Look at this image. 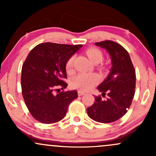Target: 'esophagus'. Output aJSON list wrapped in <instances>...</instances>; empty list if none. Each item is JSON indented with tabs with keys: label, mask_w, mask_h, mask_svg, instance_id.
I'll return each mask as SVG.
<instances>
[{
	"label": "esophagus",
	"mask_w": 156,
	"mask_h": 156,
	"mask_svg": "<svg viewBox=\"0 0 156 156\" xmlns=\"http://www.w3.org/2000/svg\"><path fill=\"white\" fill-rule=\"evenodd\" d=\"M86 93L84 92H83V91H78V96H82V95H83V94H85Z\"/></svg>",
	"instance_id": "esophagus-1"
}]
</instances>
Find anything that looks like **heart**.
I'll use <instances>...</instances> for the list:
<instances>
[{
	"label": "heart",
	"instance_id": "1",
	"mask_svg": "<svg viewBox=\"0 0 156 156\" xmlns=\"http://www.w3.org/2000/svg\"><path fill=\"white\" fill-rule=\"evenodd\" d=\"M90 60L94 62H101L103 59V54L100 49L97 48H89L86 51ZM74 55H71L65 64V69L67 73L73 72ZM100 81V77L95 73H79L71 79L70 85L73 88L82 91H88L94 87Z\"/></svg>",
	"mask_w": 156,
	"mask_h": 156
}]
</instances>
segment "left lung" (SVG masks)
<instances>
[{"instance_id":"left-lung-1","label":"left lung","mask_w":156,"mask_h":156,"mask_svg":"<svg viewBox=\"0 0 156 156\" xmlns=\"http://www.w3.org/2000/svg\"><path fill=\"white\" fill-rule=\"evenodd\" d=\"M97 46L105 48L110 54L112 67L108 77L98 89L108 98H94V103L87 108V114L93 120L111 123L122 117L131 105L135 94L136 72L128 52L121 44L111 40L96 42Z\"/></svg>"}]
</instances>
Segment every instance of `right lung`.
<instances>
[{
    "label": "right lung",
    "instance_id": "1",
    "mask_svg": "<svg viewBox=\"0 0 156 156\" xmlns=\"http://www.w3.org/2000/svg\"><path fill=\"white\" fill-rule=\"evenodd\" d=\"M82 44L45 42L30 51L22 67L21 88L32 117L44 124L62 120L69 103L78 98L76 90L61 92L67 87L66 62Z\"/></svg>",
    "mask_w": 156,
    "mask_h": 156
}]
</instances>
